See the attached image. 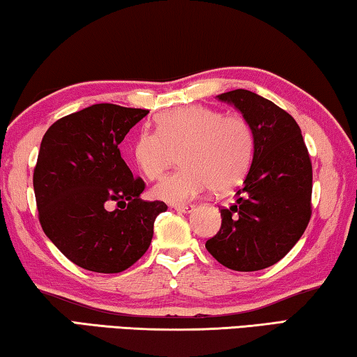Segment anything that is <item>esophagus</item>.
<instances>
[{
  "mask_svg": "<svg viewBox=\"0 0 357 357\" xmlns=\"http://www.w3.org/2000/svg\"><path fill=\"white\" fill-rule=\"evenodd\" d=\"M174 208L177 210V212H182V213H190L195 210V206H191V204H182V206H174Z\"/></svg>",
  "mask_w": 357,
  "mask_h": 357,
  "instance_id": "esophagus-1",
  "label": "esophagus"
}]
</instances>
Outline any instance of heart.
<instances>
[{"label": "heart", "instance_id": "obj_1", "mask_svg": "<svg viewBox=\"0 0 357 357\" xmlns=\"http://www.w3.org/2000/svg\"><path fill=\"white\" fill-rule=\"evenodd\" d=\"M155 123L156 132L145 130L134 139V165L149 180L162 177L172 161V151H180L182 165L151 190L156 199L182 206L207 188L229 190L247 174L255 136L243 115L185 106L158 114Z\"/></svg>", "mask_w": 357, "mask_h": 357}]
</instances>
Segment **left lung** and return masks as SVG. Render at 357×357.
I'll return each instance as SVG.
<instances>
[{"mask_svg":"<svg viewBox=\"0 0 357 357\" xmlns=\"http://www.w3.org/2000/svg\"><path fill=\"white\" fill-rule=\"evenodd\" d=\"M217 98L250 121L255 150L237 201L221 208L206 248L232 271H261L284 258L310 221L312 161L299 125L277 104L242 89Z\"/></svg>","mask_w":357,"mask_h":357,"instance_id":"8db88e82","label":"left lung"}]
</instances>
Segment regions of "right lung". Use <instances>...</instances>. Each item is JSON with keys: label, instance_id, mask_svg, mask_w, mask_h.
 I'll return each instance as SVG.
<instances>
[{"label": "right lung", "instance_id": "add662e5", "mask_svg": "<svg viewBox=\"0 0 357 357\" xmlns=\"http://www.w3.org/2000/svg\"><path fill=\"white\" fill-rule=\"evenodd\" d=\"M149 110L93 104L63 116L40 142L33 174L39 223L69 261L99 273H119L149 250L161 201L140 199L119 145ZM115 203L116 209L109 208Z\"/></svg>", "mask_w": 357, "mask_h": 357}]
</instances>
